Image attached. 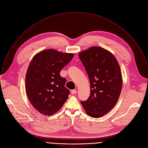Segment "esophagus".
<instances>
[{"label":"esophagus","mask_w":148,"mask_h":148,"mask_svg":"<svg viewBox=\"0 0 148 148\" xmlns=\"http://www.w3.org/2000/svg\"><path fill=\"white\" fill-rule=\"evenodd\" d=\"M77 92V91L76 90H72L71 91V94H76Z\"/></svg>","instance_id":"esophagus-1"}]
</instances>
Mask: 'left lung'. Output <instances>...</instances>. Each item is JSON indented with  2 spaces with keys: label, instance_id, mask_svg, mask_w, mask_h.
Instances as JSON below:
<instances>
[{
  "label": "left lung",
  "instance_id": "1",
  "mask_svg": "<svg viewBox=\"0 0 148 148\" xmlns=\"http://www.w3.org/2000/svg\"><path fill=\"white\" fill-rule=\"evenodd\" d=\"M90 84V95L81 101L86 113L99 118L107 114L118 101L122 87L119 65L107 50L94 46L79 53Z\"/></svg>",
  "mask_w": 148,
  "mask_h": 148
}]
</instances>
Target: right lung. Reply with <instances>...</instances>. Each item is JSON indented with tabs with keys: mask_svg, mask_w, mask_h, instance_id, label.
Listing matches in <instances>:
<instances>
[{
	"mask_svg": "<svg viewBox=\"0 0 148 148\" xmlns=\"http://www.w3.org/2000/svg\"><path fill=\"white\" fill-rule=\"evenodd\" d=\"M72 53L53 49L42 51L31 60L26 75V91L32 106L45 116L57 112L67 101L70 90L60 71L73 59Z\"/></svg>",
	"mask_w": 148,
	"mask_h": 148,
	"instance_id": "1",
	"label": "right lung"
}]
</instances>
